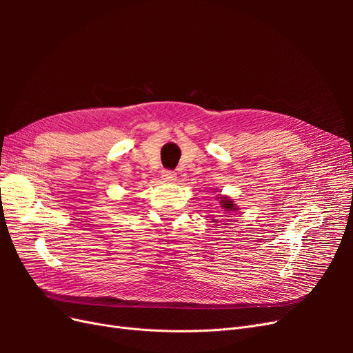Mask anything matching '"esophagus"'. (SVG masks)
Segmentation results:
<instances>
[{"mask_svg": "<svg viewBox=\"0 0 353 353\" xmlns=\"http://www.w3.org/2000/svg\"><path fill=\"white\" fill-rule=\"evenodd\" d=\"M162 178L166 181V183H172V181L176 179V174L172 172V170H163Z\"/></svg>", "mask_w": 353, "mask_h": 353, "instance_id": "1", "label": "esophagus"}]
</instances>
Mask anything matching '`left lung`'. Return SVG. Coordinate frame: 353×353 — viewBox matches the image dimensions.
<instances>
[{"label": "left lung", "instance_id": "8db88e82", "mask_svg": "<svg viewBox=\"0 0 353 353\" xmlns=\"http://www.w3.org/2000/svg\"><path fill=\"white\" fill-rule=\"evenodd\" d=\"M216 200H219L221 208L223 209V212L228 213V215H231L232 212H237V210L240 209V208L236 205V203H234V200L230 199L228 196H221V194H218V196H216ZM212 222H218V221L213 219Z\"/></svg>", "mask_w": 353, "mask_h": 353}]
</instances>
